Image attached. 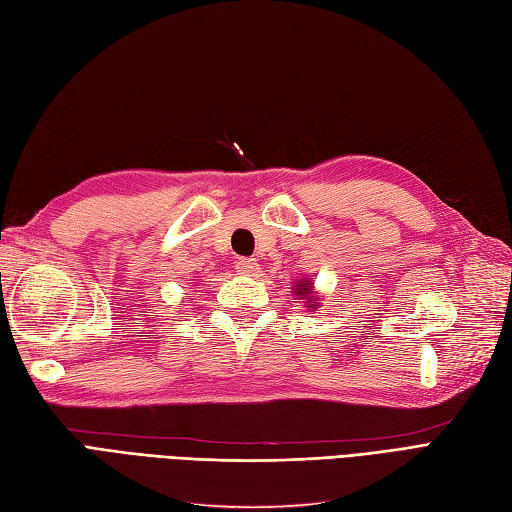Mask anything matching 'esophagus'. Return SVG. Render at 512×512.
Instances as JSON below:
<instances>
[{"instance_id":"34e87169","label":"esophagus","mask_w":512,"mask_h":512,"mask_svg":"<svg viewBox=\"0 0 512 512\" xmlns=\"http://www.w3.org/2000/svg\"><path fill=\"white\" fill-rule=\"evenodd\" d=\"M235 272H237V275H242V277H253V275H257V272H259L257 259H251V257L237 259V261H235Z\"/></svg>"}]
</instances>
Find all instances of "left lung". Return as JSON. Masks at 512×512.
I'll return each mask as SVG.
<instances>
[{
  "mask_svg": "<svg viewBox=\"0 0 512 512\" xmlns=\"http://www.w3.org/2000/svg\"><path fill=\"white\" fill-rule=\"evenodd\" d=\"M294 294L299 296L301 301H305V307H314L316 299H314V292H312V281L310 279H299L292 285Z\"/></svg>",
  "mask_w": 512,
  "mask_h": 512,
  "instance_id": "8db88e82",
  "label": "left lung"
}]
</instances>
